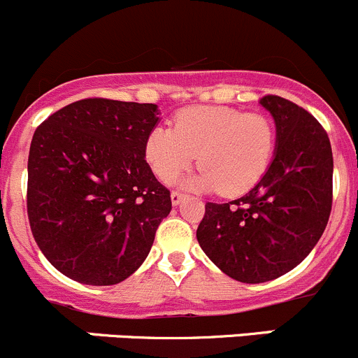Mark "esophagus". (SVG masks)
<instances>
[{"instance_id":"esophagus-1","label":"esophagus","mask_w":358,"mask_h":358,"mask_svg":"<svg viewBox=\"0 0 358 358\" xmlns=\"http://www.w3.org/2000/svg\"><path fill=\"white\" fill-rule=\"evenodd\" d=\"M183 199H185V194L176 192V190H173V192H171V202H173V206L180 204V202H182Z\"/></svg>"}]
</instances>
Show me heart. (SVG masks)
<instances>
[{
	"label": "heart",
	"mask_w": 358,
	"mask_h": 358,
	"mask_svg": "<svg viewBox=\"0 0 358 358\" xmlns=\"http://www.w3.org/2000/svg\"><path fill=\"white\" fill-rule=\"evenodd\" d=\"M277 133L266 115L225 106H196L175 115V128L154 126L145 140V159L161 182L171 183L194 164L199 169L187 185L220 189L241 196L268 173Z\"/></svg>",
	"instance_id": "1"
}]
</instances>
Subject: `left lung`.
Masks as SVG:
<instances>
[{"label":"left lung","mask_w":358,"mask_h":358,"mask_svg":"<svg viewBox=\"0 0 358 358\" xmlns=\"http://www.w3.org/2000/svg\"><path fill=\"white\" fill-rule=\"evenodd\" d=\"M277 128L268 173L246 196L206 202L197 241L232 279L259 284L284 275L319 243L333 206V150L319 121L277 95L259 100Z\"/></svg>","instance_id":"1"}]
</instances>
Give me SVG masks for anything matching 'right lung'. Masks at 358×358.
I'll use <instances>...</instances> for the list:
<instances>
[{
    "instance_id": "obj_1",
    "label": "right lung",
    "mask_w": 358,
    "mask_h": 358,
    "mask_svg": "<svg viewBox=\"0 0 358 358\" xmlns=\"http://www.w3.org/2000/svg\"><path fill=\"white\" fill-rule=\"evenodd\" d=\"M154 103L85 99L38 126L27 161V216L36 244L69 279H128L171 211L145 161Z\"/></svg>"
}]
</instances>
